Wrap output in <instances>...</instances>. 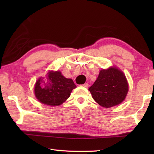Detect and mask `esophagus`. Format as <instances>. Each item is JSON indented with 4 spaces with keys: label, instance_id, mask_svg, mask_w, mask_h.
<instances>
[{
    "label": "esophagus",
    "instance_id": "esophagus-1",
    "mask_svg": "<svg viewBox=\"0 0 154 154\" xmlns=\"http://www.w3.org/2000/svg\"><path fill=\"white\" fill-rule=\"evenodd\" d=\"M82 86H83L84 88H88V86H89V85H88V83H84V84L82 85Z\"/></svg>",
    "mask_w": 154,
    "mask_h": 154
}]
</instances>
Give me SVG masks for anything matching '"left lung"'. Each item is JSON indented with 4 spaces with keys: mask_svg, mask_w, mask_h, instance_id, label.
I'll return each instance as SVG.
<instances>
[{
    "mask_svg": "<svg viewBox=\"0 0 154 154\" xmlns=\"http://www.w3.org/2000/svg\"><path fill=\"white\" fill-rule=\"evenodd\" d=\"M88 90L98 105L110 108L124 100L128 92V83L124 72L113 66L101 70Z\"/></svg>",
    "mask_w": 154,
    "mask_h": 154,
    "instance_id": "left-lung-1",
    "label": "left lung"
}]
</instances>
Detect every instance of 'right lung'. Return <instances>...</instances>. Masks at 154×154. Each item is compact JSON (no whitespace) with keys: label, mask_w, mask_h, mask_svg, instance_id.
<instances>
[{"label":"right lung","mask_w":154,"mask_h":154,"mask_svg":"<svg viewBox=\"0 0 154 154\" xmlns=\"http://www.w3.org/2000/svg\"><path fill=\"white\" fill-rule=\"evenodd\" d=\"M77 88L71 79H67L60 71H49L45 77H41L36 82L35 94L44 105L59 106L71 96Z\"/></svg>","instance_id":"1"}]
</instances>
